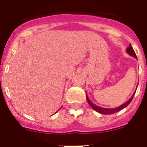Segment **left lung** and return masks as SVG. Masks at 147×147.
I'll use <instances>...</instances> for the list:
<instances>
[{"instance_id":"obj_1","label":"left lung","mask_w":147,"mask_h":147,"mask_svg":"<svg viewBox=\"0 0 147 147\" xmlns=\"http://www.w3.org/2000/svg\"><path fill=\"white\" fill-rule=\"evenodd\" d=\"M127 52L128 53V54H129L130 56H132V57H135L137 59V56H136L134 50H133V49H132L131 44H129V47L127 49ZM136 91L134 92V93L132 94V96H131V98H129V99L128 100L127 102H125L124 105H121V106H119V107H115V108H112V109L103 108V107H98V106H96V105H95L94 104H93L91 102H90V101L89 98H88V96H87V93H86V98H87V101H88V104L90 105V107H91L93 110H96V112L99 113H101V114H104V115H110V114L115 113L119 112V111H120L121 110H122V109H124V107H127V106H128V105H129V104L132 102V98H133V96H134V95H135V93H136Z\"/></svg>"}]
</instances>
